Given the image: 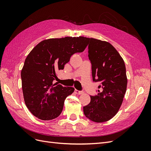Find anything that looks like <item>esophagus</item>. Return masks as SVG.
I'll list each match as a JSON object with an SVG mask.
<instances>
[{
    "label": "esophagus",
    "mask_w": 151,
    "mask_h": 151,
    "mask_svg": "<svg viewBox=\"0 0 151 151\" xmlns=\"http://www.w3.org/2000/svg\"><path fill=\"white\" fill-rule=\"evenodd\" d=\"M74 91H75V93L77 94H82L84 93V91H79V90H77V89H75Z\"/></svg>",
    "instance_id": "esophagus-1"
}]
</instances>
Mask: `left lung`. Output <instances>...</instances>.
<instances>
[{
  "label": "left lung",
  "mask_w": 151,
  "mask_h": 151,
  "mask_svg": "<svg viewBox=\"0 0 151 151\" xmlns=\"http://www.w3.org/2000/svg\"><path fill=\"white\" fill-rule=\"evenodd\" d=\"M88 57L92 65L94 82L100 90L91 96V102L83 107L85 116L91 121L107 122L119 110L126 93L127 78L125 62L109 43L88 38Z\"/></svg>",
  "instance_id": "1"
}]
</instances>
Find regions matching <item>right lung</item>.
<instances>
[{
	"mask_svg": "<svg viewBox=\"0 0 151 151\" xmlns=\"http://www.w3.org/2000/svg\"><path fill=\"white\" fill-rule=\"evenodd\" d=\"M88 40L83 36L45 40L27 56L21 73L22 89L26 106L35 116L50 120L60 115L74 88L53 84L56 72L63 69L73 54L83 52Z\"/></svg>",
	"mask_w": 151,
	"mask_h": 151,
	"instance_id": "add662e5",
	"label": "right lung"
}]
</instances>
